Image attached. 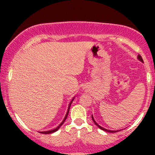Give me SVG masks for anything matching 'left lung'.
Listing matches in <instances>:
<instances>
[{"mask_svg":"<svg viewBox=\"0 0 155 155\" xmlns=\"http://www.w3.org/2000/svg\"><path fill=\"white\" fill-rule=\"evenodd\" d=\"M137 58H138V60H139V61H141V62H143V58H142V57H141V55H140V54H138V56H137ZM91 118H92V120H93V121H94V124H95V125H96V126H97L98 127L100 128V129L103 130H104V131H107V132H109V133H115V132H118V131H120V130H107V129H105V128H104V127H103L100 126L99 124H98L96 122V121H95V120H94V117H93V115H91Z\"/></svg>","mask_w":155,"mask_h":155,"instance_id":"8db88e82","label":"left lung"}]
</instances>
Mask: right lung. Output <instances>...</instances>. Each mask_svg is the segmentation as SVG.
I'll return each instance as SVG.
<instances>
[{
  "mask_svg": "<svg viewBox=\"0 0 155 155\" xmlns=\"http://www.w3.org/2000/svg\"><path fill=\"white\" fill-rule=\"evenodd\" d=\"M74 98H75V97H74L73 98V99H72V101H70V104H69L68 111H67V113H66V115H65V117H64V118L63 121H62V122L61 123V124H59V125L57 127L54 128V129L51 130H48V131H42V132H40V133H41V134H52V133H54V132H55V131H57L58 130L59 128H60L61 127L62 124H64V121H65V120H66V119H67V118H68V113H69V111H70V106H71V104H72V102H73V100H74Z\"/></svg>",
  "mask_w": 155,
  "mask_h": 155,
  "instance_id": "add662e5",
  "label": "right lung"
}]
</instances>
